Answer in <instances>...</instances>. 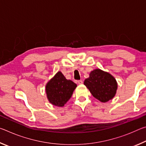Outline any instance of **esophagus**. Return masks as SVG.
I'll return each instance as SVG.
<instances>
[{
    "mask_svg": "<svg viewBox=\"0 0 146 146\" xmlns=\"http://www.w3.org/2000/svg\"><path fill=\"white\" fill-rule=\"evenodd\" d=\"M77 82H78V84H83V81L81 80H78Z\"/></svg>",
    "mask_w": 146,
    "mask_h": 146,
    "instance_id": "obj_1",
    "label": "esophagus"
}]
</instances>
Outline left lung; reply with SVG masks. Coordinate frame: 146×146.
<instances>
[{
  "mask_svg": "<svg viewBox=\"0 0 146 146\" xmlns=\"http://www.w3.org/2000/svg\"><path fill=\"white\" fill-rule=\"evenodd\" d=\"M92 95L102 102H107L115 97L118 84L114 76L106 71L96 69L90 73L84 82Z\"/></svg>",
  "mask_w": 146,
  "mask_h": 146,
  "instance_id": "obj_1",
  "label": "left lung"
}]
</instances>
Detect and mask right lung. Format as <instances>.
Returning <instances> with one entry per match:
<instances>
[{"mask_svg":"<svg viewBox=\"0 0 146 146\" xmlns=\"http://www.w3.org/2000/svg\"><path fill=\"white\" fill-rule=\"evenodd\" d=\"M77 85L66 79L61 71H58L46 85L47 98L53 106L63 107L70 99Z\"/></svg>","mask_w":146,"mask_h":146,"instance_id":"right-lung-1","label":"right lung"}]
</instances>
